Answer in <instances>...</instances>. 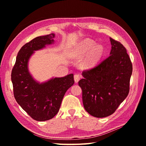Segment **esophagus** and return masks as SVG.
<instances>
[{
    "instance_id": "1",
    "label": "esophagus",
    "mask_w": 146,
    "mask_h": 146,
    "mask_svg": "<svg viewBox=\"0 0 146 146\" xmlns=\"http://www.w3.org/2000/svg\"><path fill=\"white\" fill-rule=\"evenodd\" d=\"M80 78H81V76H80V75H78V74H75V75H74V79H75V82L76 83L78 82V81L80 80Z\"/></svg>"
}]
</instances>
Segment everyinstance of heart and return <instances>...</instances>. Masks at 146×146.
I'll use <instances>...</instances> for the list:
<instances>
[{"label":"heart","mask_w":146,"mask_h":146,"mask_svg":"<svg viewBox=\"0 0 146 146\" xmlns=\"http://www.w3.org/2000/svg\"><path fill=\"white\" fill-rule=\"evenodd\" d=\"M95 42L92 41H86L81 46V52L83 54L87 53L94 47ZM103 54V47L101 45H97L93 48L88 56L86 60V64L91 65L96 63L102 56Z\"/></svg>","instance_id":"b5f03b06"}]
</instances>
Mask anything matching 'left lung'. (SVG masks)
Segmentation results:
<instances>
[{"label":"left lung","instance_id":"obj_1","mask_svg":"<svg viewBox=\"0 0 146 146\" xmlns=\"http://www.w3.org/2000/svg\"><path fill=\"white\" fill-rule=\"evenodd\" d=\"M110 56L94 68L83 71L78 82L82 89L83 104L91 115L106 117L113 113L127 97L132 64L126 49L110 38Z\"/></svg>","mask_w":146,"mask_h":146}]
</instances>
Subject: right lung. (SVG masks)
Instances as JSON below:
<instances>
[{
  "instance_id": "1",
  "label": "right lung",
  "mask_w": 146,
  "mask_h": 146,
  "mask_svg": "<svg viewBox=\"0 0 146 146\" xmlns=\"http://www.w3.org/2000/svg\"><path fill=\"white\" fill-rule=\"evenodd\" d=\"M54 34L38 36L27 42L18 52L12 70L11 80L15 100L29 115L37 121L51 119L58 112L65 93L72 86L73 74L39 83L28 71L27 63L35 51L53 42Z\"/></svg>"
}]
</instances>
